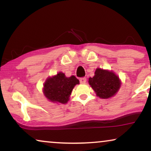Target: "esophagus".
<instances>
[{"instance_id": "1", "label": "esophagus", "mask_w": 151, "mask_h": 151, "mask_svg": "<svg viewBox=\"0 0 151 151\" xmlns=\"http://www.w3.org/2000/svg\"><path fill=\"white\" fill-rule=\"evenodd\" d=\"M79 81H80V83H82V84L85 83H86V78H85V77L81 78V79H79Z\"/></svg>"}]
</instances>
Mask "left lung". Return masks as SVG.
<instances>
[{
    "mask_svg": "<svg viewBox=\"0 0 151 151\" xmlns=\"http://www.w3.org/2000/svg\"><path fill=\"white\" fill-rule=\"evenodd\" d=\"M96 96L101 99L112 97L119 90L121 86L119 78L113 72L96 68L93 77L88 81Z\"/></svg>",
    "mask_w": 151,
    "mask_h": 151,
    "instance_id": "left-lung-1",
    "label": "left lung"
}]
</instances>
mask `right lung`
I'll use <instances>...</instances> for the list:
<instances>
[{
  "mask_svg": "<svg viewBox=\"0 0 151 151\" xmlns=\"http://www.w3.org/2000/svg\"><path fill=\"white\" fill-rule=\"evenodd\" d=\"M79 83V79L74 76L66 77L63 72H59L45 81L43 86L44 95L52 102L66 104L74 87Z\"/></svg>",
  "mask_w": 151,
  "mask_h": 151,
  "instance_id": "1",
  "label": "right lung"
}]
</instances>
